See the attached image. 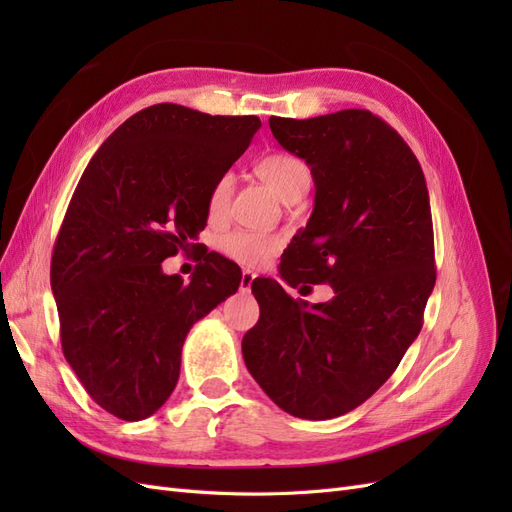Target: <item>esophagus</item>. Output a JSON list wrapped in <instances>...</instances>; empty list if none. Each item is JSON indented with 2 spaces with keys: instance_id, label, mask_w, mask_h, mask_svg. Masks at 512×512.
Segmentation results:
<instances>
[{
  "instance_id": "1",
  "label": "esophagus",
  "mask_w": 512,
  "mask_h": 512,
  "mask_svg": "<svg viewBox=\"0 0 512 512\" xmlns=\"http://www.w3.org/2000/svg\"><path fill=\"white\" fill-rule=\"evenodd\" d=\"M254 280H256V273L254 271H243L241 273V290H250L252 288V284H254Z\"/></svg>"
}]
</instances>
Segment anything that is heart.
Listing matches in <instances>:
<instances>
[{
    "mask_svg": "<svg viewBox=\"0 0 512 512\" xmlns=\"http://www.w3.org/2000/svg\"><path fill=\"white\" fill-rule=\"evenodd\" d=\"M254 173L267 185H271L277 196L284 198L286 203L294 196H303L309 190V183H312V170H309L307 162L286 151H275L256 160ZM232 188H235V181H232V175L228 173L213 183L209 192L211 215L224 213ZM282 243L284 241L280 235L235 230L220 239V252L243 267H262L280 252Z\"/></svg>",
    "mask_w": 512,
    "mask_h": 512,
    "instance_id": "heart-1",
    "label": "heart"
}]
</instances>
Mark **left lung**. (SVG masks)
Wrapping results in <instances>:
<instances>
[{
  "instance_id": "1",
  "label": "left lung",
  "mask_w": 512,
  "mask_h": 512,
  "mask_svg": "<svg viewBox=\"0 0 512 512\" xmlns=\"http://www.w3.org/2000/svg\"><path fill=\"white\" fill-rule=\"evenodd\" d=\"M269 126L316 183L280 273L290 286L329 284L335 297L309 305L275 280L254 282L263 305L241 350L273 404L324 421L374 395L421 333L436 284L427 183L404 138L363 108Z\"/></svg>"
}]
</instances>
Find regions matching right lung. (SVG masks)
Wrapping results in <instances>:
<instances>
[{
    "mask_svg": "<svg viewBox=\"0 0 512 512\" xmlns=\"http://www.w3.org/2000/svg\"><path fill=\"white\" fill-rule=\"evenodd\" d=\"M258 128L254 115L153 104L106 138L76 185L51 260L61 350L89 397L121 421L164 406L192 324L241 284L220 254L209 252L190 284L162 260L194 245L213 183Z\"/></svg>",
    "mask_w": 512,
    "mask_h": 512,
    "instance_id": "right-lung-1",
    "label": "right lung"
}]
</instances>
